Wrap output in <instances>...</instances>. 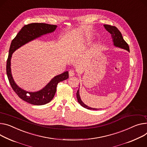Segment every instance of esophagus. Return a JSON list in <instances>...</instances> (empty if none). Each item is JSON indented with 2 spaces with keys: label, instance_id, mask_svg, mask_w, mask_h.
<instances>
[{
  "label": "esophagus",
  "instance_id": "obj_1",
  "mask_svg": "<svg viewBox=\"0 0 147 147\" xmlns=\"http://www.w3.org/2000/svg\"><path fill=\"white\" fill-rule=\"evenodd\" d=\"M69 75L70 77L74 76L75 75V72L73 70H70L69 71Z\"/></svg>",
  "mask_w": 147,
  "mask_h": 147
}]
</instances>
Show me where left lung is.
Listing matches in <instances>:
<instances>
[{
  "mask_svg": "<svg viewBox=\"0 0 147 147\" xmlns=\"http://www.w3.org/2000/svg\"><path fill=\"white\" fill-rule=\"evenodd\" d=\"M104 26L105 29L111 33L112 39V42L113 43H114V45L115 47H118L123 49H125L128 52H129V48L128 43L124 40L121 33L120 31L118 29V28L115 26H113L108 25H104ZM76 97L78 99V102L80 104L81 106H82L84 108H86L88 109H93V110H97L99 109L96 108H93L91 107H89L85 105L83 102L82 100L81 99L80 95V89H78V91L76 92Z\"/></svg>",
  "mask_w": 147,
  "mask_h": 147,
  "instance_id": "obj_1",
  "label": "left lung"
}]
</instances>
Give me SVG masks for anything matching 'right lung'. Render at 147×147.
I'll return each instance as SVG.
<instances>
[{
    "mask_svg": "<svg viewBox=\"0 0 147 147\" xmlns=\"http://www.w3.org/2000/svg\"><path fill=\"white\" fill-rule=\"evenodd\" d=\"M56 25L43 23H33L25 25L12 40L9 51L6 64V73L9 83L18 96L26 102L35 105H42L49 103L53 98L59 82L69 78L68 71L64 72L53 77L42 89L36 92H29L20 88L15 82L11 72V58L13 53L27 43L44 35L53 32Z\"/></svg>",
    "mask_w": 147,
    "mask_h": 147,
    "instance_id": "obj_1",
    "label": "right lung"
}]
</instances>
